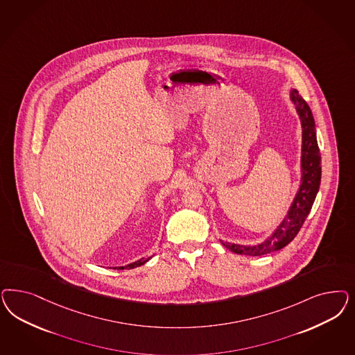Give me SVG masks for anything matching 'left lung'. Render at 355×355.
Listing matches in <instances>:
<instances>
[{
	"label": "left lung",
	"mask_w": 355,
	"mask_h": 355,
	"mask_svg": "<svg viewBox=\"0 0 355 355\" xmlns=\"http://www.w3.org/2000/svg\"><path fill=\"white\" fill-rule=\"evenodd\" d=\"M290 101L294 104L300 125H302V155H300V185L286 217L277 226V229L261 243L253 245H243L230 241L220 243L234 253L260 256L270 252L279 251L286 247L297 236L302 225L311 211L316 195L320 188L321 157L316 139V128L313 114L309 104L299 96L297 90L290 92Z\"/></svg>",
	"instance_id": "obj_1"
}]
</instances>
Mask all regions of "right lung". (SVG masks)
<instances>
[{"label": "right lung", "instance_id": "right-lung-1", "mask_svg": "<svg viewBox=\"0 0 355 355\" xmlns=\"http://www.w3.org/2000/svg\"><path fill=\"white\" fill-rule=\"evenodd\" d=\"M150 259H151V256L148 257V259H141V260H137V261H135V263H128L125 266H116L114 269H119V270H121V269H133V268H137V266H141V265L148 263Z\"/></svg>", "mask_w": 355, "mask_h": 355}]
</instances>
